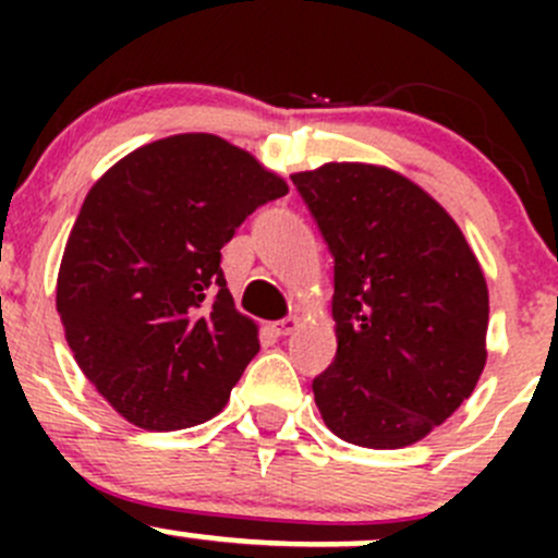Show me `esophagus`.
I'll list each match as a JSON object with an SVG mask.
<instances>
[{"instance_id":"esophagus-1","label":"esophagus","mask_w":558,"mask_h":558,"mask_svg":"<svg viewBox=\"0 0 558 558\" xmlns=\"http://www.w3.org/2000/svg\"><path fill=\"white\" fill-rule=\"evenodd\" d=\"M300 326H302V320L296 318V315H289V318H283V320H278V324H275V331H278L280 337H286V335H294Z\"/></svg>"}]
</instances>
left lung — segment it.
<instances>
[{"label": "left lung", "mask_w": 558, "mask_h": 558, "mask_svg": "<svg viewBox=\"0 0 558 558\" xmlns=\"http://www.w3.org/2000/svg\"><path fill=\"white\" fill-rule=\"evenodd\" d=\"M291 180L335 256L337 356L313 380L320 418L353 446H413L486 367L481 262L446 207L402 172L326 161Z\"/></svg>", "instance_id": "left-lung-1"}]
</instances>
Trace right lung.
Listing matches in <instances>:
<instances>
[{"mask_svg":"<svg viewBox=\"0 0 558 558\" xmlns=\"http://www.w3.org/2000/svg\"><path fill=\"white\" fill-rule=\"evenodd\" d=\"M286 194L278 172L205 132L140 145L92 185L56 311L77 367L129 424L172 432L227 408L258 326L234 307L221 247Z\"/></svg>","mask_w":558,"mask_h":558,"instance_id":"add662e5","label":"right lung"}]
</instances>
